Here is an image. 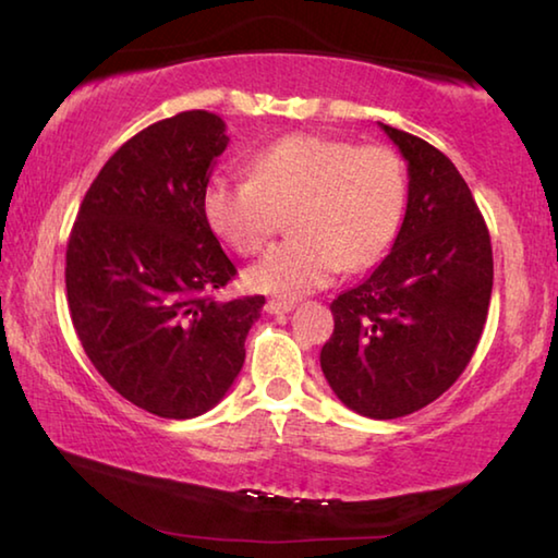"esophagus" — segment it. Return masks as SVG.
<instances>
[{"mask_svg":"<svg viewBox=\"0 0 558 558\" xmlns=\"http://www.w3.org/2000/svg\"><path fill=\"white\" fill-rule=\"evenodd\" d=\"M295 307V300H282V298H272L266 302V310L270 315H286Z\"/></svg>","mask_w":558,"mask_h":558,"instance_id":"esophagus-1","label":"esophagus"}]
</instances>
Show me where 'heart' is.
Listing matches in <instances>:
<instances>
[{"label": "heart", "instance_id": "b5f03b06", "mask_svg": "<svg viewBox=\"0 0 558 558\" xmlns=\"http://www.w3.org/2000/svg\"><path fill=\"white\" fill-rule=\"evenodd\" d=\"M206 223L233 251L258 253L290 214V233L248 270L253 290L292 300L329 286L339 270L379 263L405 211V172L393 149L325 135H290L263 149L248 179L211 177Z\"/></svg>", "mask_w": 558, "mask_h": 558}]
</instances>
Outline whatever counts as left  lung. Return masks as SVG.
Listing matches in <instances>:
<instances>
[{"label":"left lung","instance_id":"8db88e82","mask_svg":"<svg viewBox=\"0 0 558 558\" xmlns=\"http://www.w3.org/2000/svg\"><path fill=\"white\" fill-rule=\"evenodd\" d=\"M409 162L399 235L369 278L332 300L319 366L337 399L366 418L423 409L465 372L493 295V243L450 159L379 122Z\"/></svg>","mask_w":558,"mask_h":558}]
</instances>
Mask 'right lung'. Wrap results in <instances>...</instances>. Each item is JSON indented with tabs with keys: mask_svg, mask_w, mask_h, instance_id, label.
<instances>
[{
	"mask_svg": "<svg viewBox=\"0 0 558 558\" xmlns=\"http://www.w3.org/2000/svg\"><path fill=\"white\" fill-rule=\"evenodd\" d=\"M229 137L186 110L130 137L93 179L65 248L71 319L98 374L162 418L219 403L266 298L219 300L235 266L202 209Z\"/></svg>",
	"mask_w": 558,
	"mask_h": 558,
	"instance_id": "right-lung-1",
	"label": "right lung"
}]
</instances>
